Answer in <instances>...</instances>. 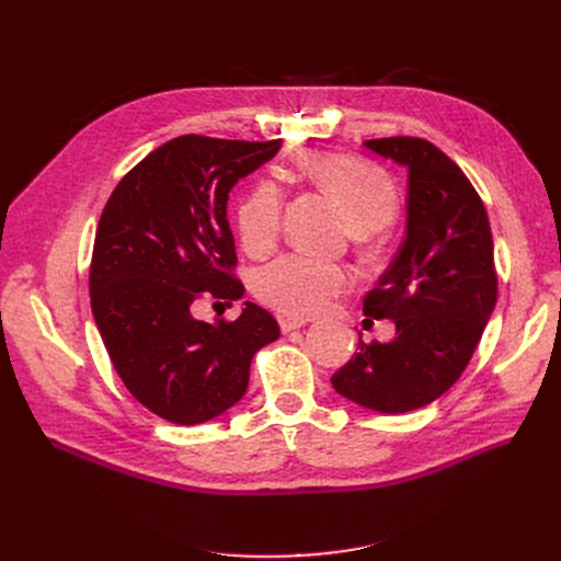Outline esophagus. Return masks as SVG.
<instances>
[{"label": "esophagus", "instance_id": "esophagus-1", "mask_svg": "<svg viewBox=\"0 0 561 561\" xmlns=\"http://www.w3.org/2000/svg\"><path fill=\"white\" fill-rule=\"evenodd\" d=\"M307 318H284L282 322H279V328H282V332L284 334H288V332H293V330H300V328H305L307 325Z\"/></svg>", "mask_w": 561, "mask_h": 561}]
</instances>
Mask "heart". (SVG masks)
I'll use <instances>...</instances> for the list:
<instances>
[{
	"instance_id": "obj_1",
	"label": "heart",
	"mask_w": 561,
	"mask_h": 561,
	"mask_svg": "<svg viewBox=\"0 0 561 561\" xmlns=\"http://www.w3.org/2000/svg\"><path fill=\"white\" fill-rule=\"evenodd\" d=\"M302 174L332 197L350 225L359 233L387 227L398 216V191L391 176L373 161L347 154L311 150L298 161ZM282 188L263 180L256 182L236 206V227L241 243L252 254L275 248L282 229ZM352 277L339 265H325L302 254H284L263 265L254 277L256 296L288 316H318L347 290Z\"/></svg>"
}]
</instances>
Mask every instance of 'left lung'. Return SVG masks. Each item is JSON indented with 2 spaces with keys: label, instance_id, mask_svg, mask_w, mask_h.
Here are the masks:
<instances>
[{
  "label": "left lung",
  "instance_id": "obj_1",
  "mask_svg": "<svg viewBox=\"0 0 561 561\" xmlns=\"http://www.w3.org/2000/svg\"><path fill=\"white\" fill-rule=\"evenodd\" d=\"M366 147L409 170L407 236L366 293L364 313L396 322L389 343L359 341L334 389L366 409L404 414L461 377L497 300L484 202L463 170L425 138L391 136Z\"/></svg>",
  "mask_w": 561,
  "mask_h": 561
}]
</instances>
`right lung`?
Instances as JSON below:
<instances>
[{
	"mask_svg": "<svg viewBox=\"0 0 561 561\" xmlns=\"http://www.w3.org/2000/svg\"><path fill=\"white\" fill-rule=\"evenodd\" d=\"M279 147L172 138L123 176L102 211L88 275L98 330L127 391L170 423L197 425L239 402L254 352L279 339L273 313L252 302L216 325L191 311L243 296L227 199Z\"/></svg>",
	"mask_w": 561,
	"mask_h": 561,
	"instance_id": "right-lung-1",
	"label": "right lung"
}]
</instances>
